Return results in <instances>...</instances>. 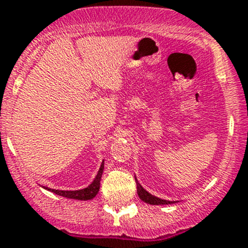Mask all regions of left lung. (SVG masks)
<instances>
[{
	"label": "left lung",
	"instance_id": "obj_1",
	"mask_svg": "<svg viewBox=\"0 0 248 248\" xmlns=\"http://www.w3.org/2000/svg\"><path fill=\"white\" fill-rule=\"evenodd\" d=\"M136 182H137V192H138L139 198L141 199L142 202H147V204H151V205H166V204H172V202H174L164 201V199L157 198V197L152 196V194H150L149 192L145 191V189L142 188L141 185L137 181V179H136Z\"/></svg>",
	"mask_w": 248,
	"mask_h": 248
}]
</instances>
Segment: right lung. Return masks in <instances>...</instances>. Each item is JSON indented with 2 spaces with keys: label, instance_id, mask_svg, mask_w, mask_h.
I'll use <instances>...</instances> for the list:
<instances>
[{
  "label": "right lung",
  "instance_id": "1",
  "mask_svg": "<svg viewBox=\"0 0 248 248\" xmlns=\"http://www.w3.org/2000/svg\"><path fill=\"white\" fill-rule=\"evenodd\" d=\"M103 169H104V161L102 162L101 168H99L98 170V174H97V176L94 177L92 184L84 189H79V191H57V189H50V188H46V189L54 192L55 194L66 197V198L78 199V201H90V199L94 198L96 194L98 193L99 186H101V177H102V174H103Z\"/></svg>",
  "mask_w": 248,
  "mask_h": 248
}]
</instances>
